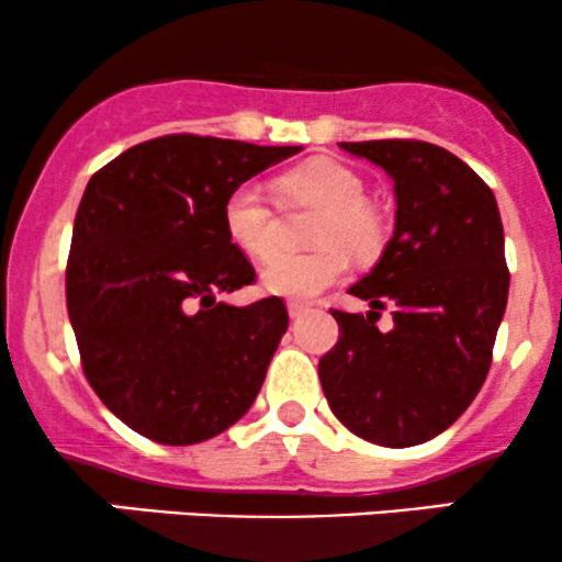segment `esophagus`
<instances>
[{
	"mask_svg": "<svg viewBox=\"0 0 562 562\" xmlns=\"http://www.w3.org/2000/svg\"><path fill=\"white\" fill-rule=\"evenodd\" d=\"M306 312H308V303H301V301H290L288 303L290 319H301Z\"/></svg>",
	"mask_w": 562,
	"mask_h": 562,
	"instance_id": "esophagus-1",
	"label": "esophagus"
}]
</instances>
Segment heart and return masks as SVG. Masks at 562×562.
<instances>
[{
	"mask_svg": "<svg viewBox=\"0 0 562 562\" xmlns=\"http://www.w3.org/2000/svg\"><path fill=\"white\" fill-rule=\"evenodd\" d=\"M277 195L288 209H319L314 224V254L274 256L261 269V288L290 301H312L346 272L344 247L357 259H370L383 248L385 222L367 200V184L340 160L312 158L280 173ZM224 229L229 240L254 256L269 259L280 245V216L259 184H237L224 200Z\"/></svg>",
	"mask_w": 562,
	"mask_h": 562,
	"instance_id": "obj_1",
	"label": "heart"
}]
</instances>
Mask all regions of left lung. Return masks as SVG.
I'll return each mask as SVG.
<instances>
[{"label":"left lung","instance_id":"obj_1","mask_svg":"<svg viewBox=\"0 0 562 562\" xmlns=\"http://www.w3.org/2000/svg\"><path fill=\"white\" fill-rule=\"evenodd\" d=\"M393 179L396 227L378 267L348 293L372 312L333 308L340 335L319 359L333 415L380 447H415L468 409L492 367L507 306L496 198L465 160L420 139L340 142ZM392 306L394 327L374 322Z\"/></svg>","mask_w":562,"mask_h":562}]
</instances>
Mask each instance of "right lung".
I'll use <instances>...</instances> for the list:
<instances>
[{
	"instance_id": "obj_1",
	"label": "right lung",
	"mask_w": 562,
	"mask_h": 562,
	"mask_svg": "<svg viewBox=\"0 0 562 562\" xmlns=\"http://www.w3.org/2000/svg\"><path fill=\"white\" fill-rule=\"evenodd\" d=\"M301 147L166 134L89 179L66 269L81 367L102 404L150 441L187 447L235 425L288 330L285 301L229 306L256 269L224 229L237 184Z\"/></svg>"
}]
</instances>
